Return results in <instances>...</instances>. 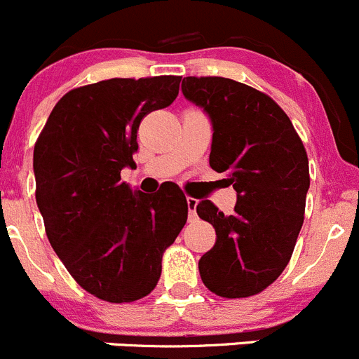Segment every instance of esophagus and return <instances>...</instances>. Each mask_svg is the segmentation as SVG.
Instances as JSON below:
<instances>
[{"label":"esophagus","instance_id":"1","mask_svg":"<svg viewBox=\"0 0 359 359\" xmlns=\"http://www.w3.org/2000/svg\"><path fill=\"white\" fill-rule=\"evenodd\" d=\"M187 210H189V220L193 222V220H196V205H198V200H194V198L187 196Z\"/></svg>","mask_w":359,"mask_h":359}]
</instances>
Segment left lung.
<instances>
[{
  "mask_svg": "<svg viewBox=\"0 0 359 359\" xmlns=\"http://www.w3.org/2000/svg\"><path fill=\"white\" fill-rule=\"evenodd\" d=\"M187 100L212 119L210 166L238 193L231 215L212 201L196 205L213 226L215 245L200 259L205 287L243 299L278 280L295 248L306 212L309 161L287 112L269 95L220 76H187Z\"/></svg>",
  "mask_w": 359,
  "mask_h": 359,
  "instance_id": "8db88e82",
  "label": "left lung"
}]
</instances>
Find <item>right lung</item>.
<instances>
[{
    "label": "right lung",
    "mask_w": 359,
    "mask_h": 359,
    "mask_svg": "<svg viewBox=\"0 0 359 359\" xmlns=\"http://www.w3.org/2000/svg\"><path fill=\"white\" fill-rule=\"evenodd\" d=\"M180 79L112 78L71 90L34 144L36 203L50 245L76 283L107 302L154 290L163 253L187 220L177 184L147 196L121 180L135 165L140 121L177 99Z\"/></svg>",
    "instance_id": "obj_1"
}]
</instances>
